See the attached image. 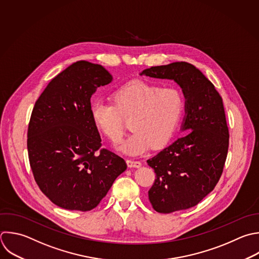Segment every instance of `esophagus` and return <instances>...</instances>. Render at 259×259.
I'll return each mask as SVG.
<instances>
[{"label":"esophagus","mask_w":259,"mask_h":259,"mask_svg":"<svg viewBox=\"0 0 259 259\" xmlns=\"http://www.w3.org/2000/svg\"><path fill=\"white\" fill-rule=\"evenodd\" d=\"M126 164L130 168H140L142 166V163L140 161H134V160H126Z\"/></svg>","instance_id":"esophagus-1"}]
</instances>
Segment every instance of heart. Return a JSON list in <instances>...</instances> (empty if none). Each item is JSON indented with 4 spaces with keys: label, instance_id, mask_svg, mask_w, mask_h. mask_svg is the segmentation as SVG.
<instances>
[{
    "label": "heart",
    "instance_id": "1",
    "mask_svg": "<svg viewBox=\"0 0 259 259\" xmlns=\"http://www.w3.org/2000/svg\"><path fill=\"white\" fill-rule=\"evenodd\" d=\"M184 109L181 92L175 88L133 81L112 94V103L96 100L91 104V119L95 127L112 143L123 135L122 118H130L132 134L116 149L126 155L145 153L150 146L166 144L175 133Z\"/></svg>",
    "mask_w": 259,
    "mask_h": 259
}]
</instances>
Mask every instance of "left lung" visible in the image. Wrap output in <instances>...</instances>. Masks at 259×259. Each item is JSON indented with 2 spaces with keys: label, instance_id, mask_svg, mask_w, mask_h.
Returning a JSON list of instances; mask_svg holds the SVG:
<instances>
[{
  "label": "left lung",
  "instance_id": "1",
  "mask_svg": "<svg viewBox=\"0 0 259 259\" xmlns=\"http://www.w3.org/2000/svg\"><path fill=\"white\" fill-rule=\"evenodd\" d=\"M140 75L173 80L185 98L183 135L147 160L156 173L150 202L162 213L192 207L214 188L227 158L229 130L222 97L211 82L186 62L152 67Z\"/></svg>",
  "mask_w": 259,
  "mask_h": 259
}]
</instances>
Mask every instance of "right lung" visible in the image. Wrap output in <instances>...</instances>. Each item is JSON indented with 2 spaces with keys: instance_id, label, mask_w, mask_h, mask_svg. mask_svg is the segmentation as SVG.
Instances as JSON below:
<instances>
[{
  "instance_id": "1",
  "label": "right lung",
  "mask_w": 259,
  "mask_h": 259,
  "mask_svg": "<svg viewBox=\"0 0 259 259\" xmlns=\"http://www.w3.org/2000/svg\"><path fill=\"white\" fill-rule=\"evenodd\" d=\"M111 81L101 65L79 61L55 77L35 102L27 134L30 167L40 190L60 207H96L126 169L116 154L97 152L101 138L91 119V96Z\"/></svg>"
}]
</instances>
